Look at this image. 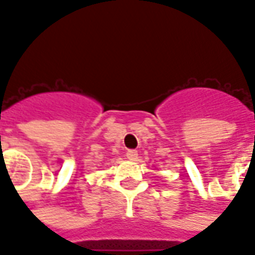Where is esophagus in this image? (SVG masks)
Instances as JSON below:
<instances>
[{"mask_svg": "<svg viewBox=\"0 0 255 255\" xmlns=\"http://www.w3.org/2000/svg\"><path fill=\"white\" fill-rule=\"evenodd\" d=\"M138 156V152L135 150V149H129L128 152H126V157L129 158V160H135Z\"/></svg>", "mask_w": 255, "mask_h": 255, "instance_id": "34e87169", "label": "esophagus"}]
</instances>
